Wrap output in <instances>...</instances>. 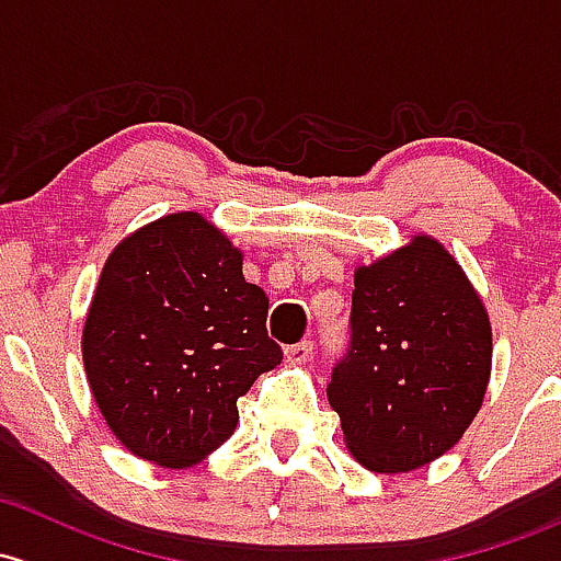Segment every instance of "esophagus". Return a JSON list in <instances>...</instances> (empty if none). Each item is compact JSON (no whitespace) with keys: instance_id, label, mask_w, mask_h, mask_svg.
<instances>
[{"instance_id":"esophagus-1","label":"esophagus","mask_w":561,"mask_h":561,"mask_svg":"<svg viewBox=\"0 0 561 561\" xmlns=\"http://www.w3.org/2000/svg\"><path fill=\"white\" fill-rule=\"evenodd\" d=\"M285 357H287V363H293V365L309 363V357H311V341H300V344L287 346Z\"/></svg>"}]
</instances>
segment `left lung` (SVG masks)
I'll return each instance as SVG.
<instances>
[{
    "mask_svg": "<svg viewBox=\"0 0 561 561\" xmlns=\"http://www.w3.org/2000/svg\"><path fill=\"white\" fill-rule=\"evenodd\" d=\"M350 322L328 400L352 457L394 476L459 444L489 387L492 322L457 257L416 233L357 265Z\"/></svg>",
    "mask_w": 561,
    "mask_h": 561,
    "instance_id": "left-lung-1",
    "label": "left lung"
}]
</instances>
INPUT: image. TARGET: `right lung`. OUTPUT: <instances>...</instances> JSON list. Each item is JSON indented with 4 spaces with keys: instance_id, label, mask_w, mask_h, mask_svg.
Listing matches in <instances>:
<instances>
[{
    "instance_id": "right-lung-1",
    "label": "right lung",
    "mask_w": 561,
    "mask_h": 561,
    "mask_svg": "<svg viewBox=\"0 0 561 561\" xmlns=\"http://www.w3.org/2000/svg\"><path fill=\"white\" fill-rule=\"evenodd\" d=\"M244 252L198 211H174L110 252L82 325L93 400L134 457L191 468L226 444L236 400L282 363Z\"/></svg>"
}]
</instances>
